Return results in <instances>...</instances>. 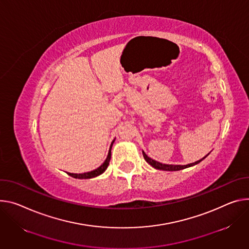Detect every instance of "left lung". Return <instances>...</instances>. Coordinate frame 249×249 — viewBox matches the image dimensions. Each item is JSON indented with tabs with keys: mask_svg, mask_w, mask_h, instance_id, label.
<instances>
[{
	"mask_svg": "<svg viewBox=\"0 0 249 249\" xmlns=\"http://www.w3.org/2000/svg\"><path fill=\"white\" fill-rule=\"evenodd\" d=\"M208 155H209V154H208ZM208 155H207L206 157H203L202 159H200V160H198V161H196V162H195V163H191V164L182 166V165H166V164L159 163V162H157V161L151 159L150 157H148V156L145 154V152H143L144 159L146 160V162H147L148 164H150V165H151L153 168H155V169L163 170V171H179V170H183V169H186V168H189V167H193V166L198 164L199 162H201L203 159H205V158L208 157Z\"/></svg>",
	"mask_w": 249,
	"mask_h": 249,
	"instance_id": "1",
	"label": "left lung"
}]
</instances>
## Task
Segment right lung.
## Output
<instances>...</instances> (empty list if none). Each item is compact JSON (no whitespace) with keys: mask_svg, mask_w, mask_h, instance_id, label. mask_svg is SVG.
I'll return each instance as SVG.
<instances>
[{"mask_svg":"<svg viewBox=\"0 0 249 249\" xmlns=\"http://www.w3.org/2000/svg\"><path fill=\"white\" fill-rule=\"evenodd\" d=\"M113 143H114V140H113V142L110 145V149H109L106 160L104 161V163L99 168H97V169H95L91 172H87V173H83V174H71V173H67V174H69L72 178H95V177L101 175L102 173H104L105 170L107 169V167L109 165V162H110V159H111V148H112Z\"/></svg>","mask_w":249,"mask_h":249,"instance_id":"right-lung-1","label":"right lung"}]
</instances>
